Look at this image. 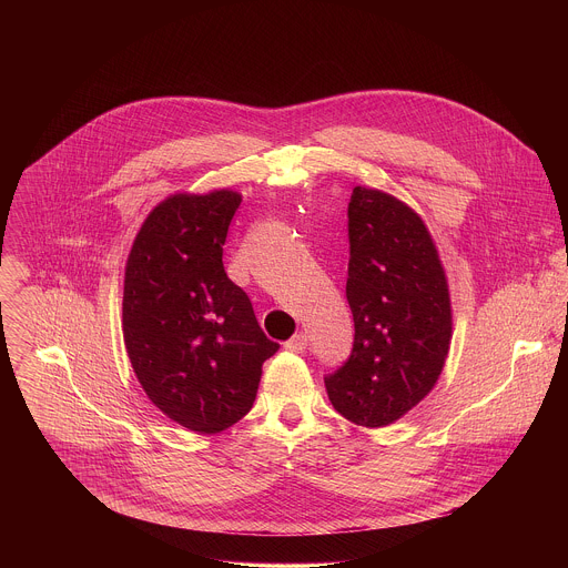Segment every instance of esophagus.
Returning <instances> with one entry per match:
<instances>
[{
    "mask_svg": "<svg viewBox=\"0 0 568 568\" xmlns=\"http://www.w3.org/2000/svg\"><path fill=\"white\" fill-rule=\"evenodd\" d=\"M284 347L288 349V352H304L306 347H308V334H304V332H300V334H295L293 338H288L286 343H284Z\"/></svg>",
    "mask_w": 568,
    "mask_h": 568,
    "instance_id": "esophagus-1",
    "label": "esophagus"
}]
</instances>
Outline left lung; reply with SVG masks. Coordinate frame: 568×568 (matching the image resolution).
<instances>
[{
    "instance_id": "8db88e82",
    "label": "left lung",
    "mask_w": 568,
    "mask_h": 568,
    "mask_svg": "<svg viewBox=\"0 0 568 568\" xmlns=\"http://www.w3.org/2000/svg\"><path fill=\"white\" fill-rule=\"evenodd\" d=\"M347 219L354 347L325 376V389L345 419L383 428L419 405L444 369L453 338L448 280L428 227L405 201L356 185Z\"/></svg>"
}]
</instances>
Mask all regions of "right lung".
<instances>
[{"mask_svg":"<svg viewBox=\"0 0 568 568\" xmlns=\"http://www.w3.org/2000/svg\"><path fill=\"white\" fill-rule=\"evenodd\" d=\"M243 194L176 192L142 223L126 266L122 332L149 400L187 430L214 435L251 410L277 352L223 266Z\"/></svg>","mask_w":568,"mask_h":568,"instance_id":"1","label":"right lung"}]
</instances>
